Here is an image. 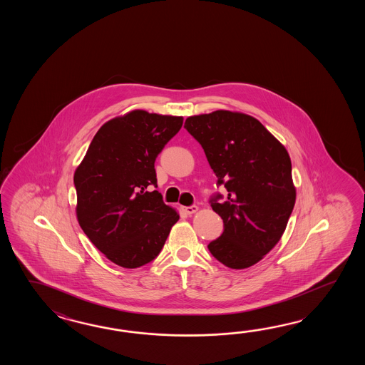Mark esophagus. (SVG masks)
I'll list each match as a JSON object with an SVG mask.
<instances>
[{
	"instance_id": "obj_1",
	"label": "esophagus",
	"mask_w": 365,
	"mask_h": 365,
	"mask_svg": "<svg viewBox=\"0 0 365 365\" xmlns=\"http://www.w3.org/2000/svg\"><path fill=\"white\" fill-rule=\"evenodd\" d=\"M182 211L187 215H192L195 211H198V207L197 206H185V207H182Z\"/></svg>"
}]
</instances>
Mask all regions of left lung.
<instances>
[{"mask_svg": "<svg viewBox=\"0 0 365 365\" xmlns=\"http://www.w3.org/2000/svg\"><path fill=\"white\" fill-rule=\"evenodd\" d=\"M184 128L228 192L225 201L219 193L210 200L225 225L210 253L227 267H250L277 245L295 206L287 150L257 118L239 112L187 117Z\"/></svg>", "mask_w": 365, "mask_h": 365, "instance_id": "left-lung-1", "label": "left lung"}]
</instances>
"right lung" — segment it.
<instances>
[{
    "mask_svg": "<svg viewBox=\"0 0 365 365\" xmlns=\"http://www.w3.org/2000/svg\"><path fill=\"white\" fill-rule=\"evenodd\" d=\"M182 117L132 110L95 134L74 173L81 228L104 256L125 269L158 257L179 220L155 186V160Z\"/></svg>",
    "mask_w": 365,
    "mask_h": 365,
    "instance_id": "obj_1",
    "label": "right lung"
}]
</instances>
